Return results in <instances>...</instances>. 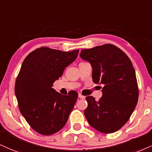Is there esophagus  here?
Here are the masks:
<instances>
[{"label": "esophagus", "instance_id": "34e87169", "mask_svg": "<svg viewBox=\"0 0 152 152\" xmlns=\"http://www.w3.org/2000/svg\"><path fill=\"white\" fill-rule=\"evenodd\" d=\"M78 97H79L80 99H82L85 98V96H82L81 94H78Z\"/></svg>", "mask_w": 152, "mask_h": 152}]
</instances>
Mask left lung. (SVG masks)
Segmentation results:
<instances>
[{
	"label": "left lung",
	"mask_w": 152,
	"mask_h": 152,
	"mask_svg": "<svg viewBox=\"0 0 152 152\" xmlns=\"http://www.w3.org/2000/svg\"><path fill=\"white\" fill-rule=\"evenodd\" d=\"M80 57L91 64L93 82L104 85L99 101L86 97V118L99 132H115L127 123L137 104L139 91L132 62L112 44L82 50Z\"/></svg>",
	"instance_id": "1"
}]
</instances>
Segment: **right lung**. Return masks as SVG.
<instances>
[{
    "label": "right lung",
    "mask_w": 152,
    "mask_h": 152,
    "mask_svg": "<svg viewBox=\"0 0 152 152\" xmlns=\"http://www.w3.org/2000/svg\"><path fill=\"white\" fill-rule=\"evenodd\" d=\"M78 53V49L65 52L42 47L31 52L22 63L15 93L20 113L39 134L50 135L66 124L78 94L70 91L63 95L52 86Z\"/></svg>",
    "instance_id": "add662e5"
}]
</instances>
